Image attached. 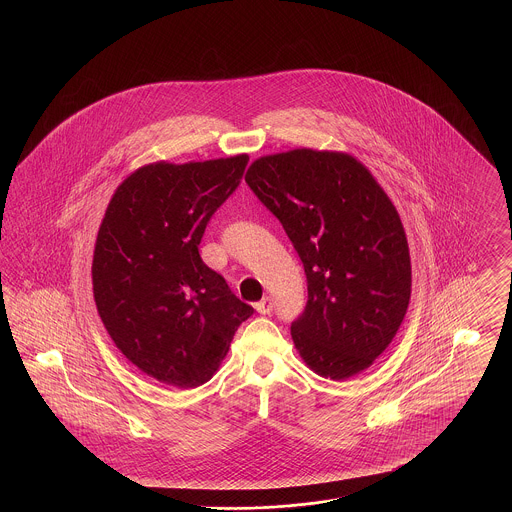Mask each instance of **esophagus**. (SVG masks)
I'll list each match as a JSON object with an SVG mask.
<instances>
[{
  "label": "esophagus",
  "mask_w": 512,
  "mask_h": 512,
  "mask_svg": "<svg viewBox=\"0 0 512 512\" xmlns=\"http://www.w3.org/2000/svg\"><path fill=\"white\" fill-rule=\"evenodd\" d=\"M255 309L261 315H268L272 311V299L270 297H263L259 303H255Z\"/></svg>",
  "instance_id": "34e87169"
}]
</instances>
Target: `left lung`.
Listing matches in <instances>:
<instances>
[{
	"label": "left lung",
	"instance_id": "left-lung-1",
	"mask_svg": "<svg viewBox=\"0 0 512 512\" xmlns=\"http://www.w3.org/2000/svg\"><path fill=\"white\" fill-rule=\"evenodd\" d=\"M245 182L305 267L309 299L292 324L297 353L330 380L363 372L395 338L411 299V255L395 205L345 151L263 155Z\"/></svg>",
	"mask_w": 512,
	"mask_h": 512
}]
</instances>
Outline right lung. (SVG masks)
Wrapping results in <instances>:
<instances>
[{"mask_svg":"<svg viewBox=\"0 0 512 512\" xmlns=\"http://www.w3.org/2000/svg\"><path fill=\"white\" fill-rule=\"evenodd\" d=\"M245 153L128 174L111 197L92 261L99 318L122 355L174 388L213 378L253 307L197 251L245 171Z\"/></svg>","mask_w":512,"mask_h":512,"instance_id":"add662e5","label":"right lung"}]
</instances>
